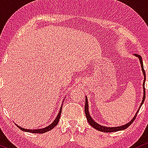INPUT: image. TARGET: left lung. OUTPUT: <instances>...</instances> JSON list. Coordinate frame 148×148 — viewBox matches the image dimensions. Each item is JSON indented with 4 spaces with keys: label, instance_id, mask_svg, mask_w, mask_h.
<instances>
[{
    "label": "left lung",
    "instance_id": "left-lung-1",
    "mask_svg": "<svg viewBox=\"0 0 148 148\" xmlns=\"http://www.w3.org/2000/svg\"><path fill=\"white\" fill-rule=\"evenodd\" d=\"M135 56H136L137 57H138L139 60H140V64H141V68H142V71H143V75L145 77V70H144V68H143V61H142V57H141V56L138 55V54H134ZM145 79H144V81H143V101H142V103H141L140 104V106L143 105V103L144 101H145ZM89 107H88V101H87V97L85 98V106H84V112H85V114H86V117H87V119L88 121V122H89V124H90L91 126L93 128H94V129H96V130L98 131H100V132H108V133H110V132H118V131H122V130H124V129H126L127 127H129V126L132 124L133 122H134V121L136 119V117L137 116V114L138 112V111L140 109H138V110L137 111L136 114V115L134 116V117L132 119V121L131 122H129V123L124 124L123 126H121V127H103V126L100 125V124H97L96 122H94V120H93V119L92 118V117H91L90 115H89Z\"/></svg>",
    "mask_w": 148,
    "mask_h": 148
}]
</instances>
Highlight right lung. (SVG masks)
<instances>
[{"label":"right lung","instance_id":"add662e5","mask_svg":"<svg viewBox=\"0 0 148 148\" xmlns=\"http://www.w3.org/2000/svg\"><path fill=\"white\" fill-rule=\"evenodd\" d=\"M62 106H63V105L61 106V108H60V110H59V114H58L57 117H56L55 119H54V122H53L52 123L50 124V125L48 126L47 127L44 128V129H34V130H31V129H24V128H21V127H19V126H17V125H16V126H17V127H19L21 131H24V132H26L33 133V134H43V133H45V132H49V130L52 129L54 127H56V124L59 123V119H60V117H61V110H62Z\"/></svg>","mask_w":148,"mask_h":148}]
</instances>
